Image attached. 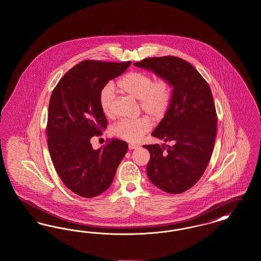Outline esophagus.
<instances>
[{
  "mask_svg": "<svg viewBox=\"0 0 261 261\" xmlns=\"http://www.w3.org/2000/svg\"><path fill=\"white\" fill-rule=\"evenodd\" d=\"M128 148H129V149H137V148H138V146H137V145H134V144H129V145H128Z\"/></svg>",
  "mask_w": 261,
  "mask_h": 261,
  "instance_id": "1",
  "label": "esophagus"
}]
</instances>
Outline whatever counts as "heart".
<instances>
[{"label":"heart","instance_id":"1","mask_svg":"<svg viewBox=\"0 0 261 261\" xmlns=\"http://www.w3.org/2000/svg\"><path fill=\"white\" fill-rule=\"evenodd\" d=\"M118 88L127 95L139 99L141 109L153 120H161L169 111L172 101V85L170 81L161 77L152 81V77L144 71H130L117 81ZM114 87L109 84L99 95V105L106 116L112 115ZM150 129L149 117L121 119L112 128V133L127 142H137Z\"/></svg>","mask_w":261,"mask_h":261}]
</instances>
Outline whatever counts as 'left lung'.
<instances>
[{
	"instance_id": "obj_1",
	"label": "left lung",
	"mask_w": 261,
	"mask_h": 261,
	"mask_svg": "<svg viewBox=\"0 0 261 261\" xmlns=\"http://www.w3.org/2000/svg\"><path fill=\"white\" fill-rule=\"evenodd\" d=\"M134 65L167 78L173 86L170 109L151 134L173 145L144 148L150 154V182L169 194L184 193L205 171L214 147L217 114L211 88L191 63L177 57L149 58Z\"/></svg>"
}]
</instances>
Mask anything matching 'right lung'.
Segmentation results:
<instances>
[{
  "label": "right lung",
  "mask_w": 261,
  "mask_h": 261,
  "mask_svg": "<svg viewBox=\"0 0 261 261\" xmlns=\"http://www.w3.org/2000/svg\"><path fill=\"white\" fill-rule=\"evenodd\" d=\"M130 64L83 61L63 75L51 93L46 128L50 159L63 184L80 197L94 198L108 190L128 150L118 139L98 149L90 140L108 126L99 105L101 90Z\"/></svg>",
  "instance_id": "right-lung-1"
}]
</instances>
